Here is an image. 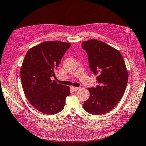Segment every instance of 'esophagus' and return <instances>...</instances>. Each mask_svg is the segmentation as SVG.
Wrapping results in <instances>:
<instances>
[{
  "instance_id": "obj_1",
  "label": "esophagus",
  "mask_w": 146,
  "mask_h": 146,
  "mask_svg": "<svg viewBox=\"0 0 146 146\" xmlns=\"http://www.w3.org/2000/svg\"><path fill=\"white\" fill-rule=\"evenodd\" d=\"M71 88H72V90L73 91H77V90H80V88H79V87H74V86H72V87H71Z\"/></svg>"
}]
</instances>
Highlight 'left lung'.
<instances>
[{"mask_svg":"<svg viewBox=\"0 0 146 146\" xmlns=\"http://www.w3.org/2000/svg\"><path fill=\"white\" fill-rule=\"evenodd\" d=\"M91 72L97 75L96 88H88L89 99L83 105L90 114L100 115L111 111L123 98L128 73L123 57L117 50L103 42L89 40L82 43Z\"/></svg>","mask_w":146,"mask_h":146,"instance_id":"1","label":"left lung"}]
</instances>
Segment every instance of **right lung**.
Returning a JSON list of instances; mask_svg holds the SVG:
<instances>
[{
  "instance_id": "right-lung-1",
  "label": "right lung",
  "mask_w": 146,
  "mask_h": 146,
  "mask_svg": "<svg viewBox=\"0 0 146 146\" xmlns=\"http://www.w3.org/2000/svg\"><path fill=\"white\" fill-rule=\"evenodd\" d=\"M70 43L48 41L30 48L20 69V78L25 96L35 108L45 114H55L63 110L69 86L58 84L55 76L64 54Z\"/></svg>"
}]
</instances>
